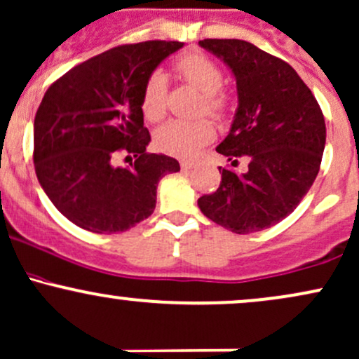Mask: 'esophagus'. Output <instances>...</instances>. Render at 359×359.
<instances>
[{"label": "esophagus", "mask_w": 359, "mask_h": 359, "mask_svg": "<svg viewBox=\"0 0 359 359\" xmlns=\"http://www.w3.org/2000/svg\"><path fill=\"white\" fill-rule=\"evenodd\" d=\"M180 167H182V170H192V168L198 167V161L184 160V161H180Z\"/></svg>", "instance_id": "esophagus-1"}]
</instances>
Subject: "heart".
<instances>
[{
	"label": "heart",
	"instance_id": "heart-1",
	"mask_svg": "<svg viewBox=\"0 0 359 359\" xmlns=\"http://www.w3.org/2000/svg\"><path fill=\"white\" fill-rule=\"evenodd\" d=\"M177 71L189 85L203 93V109L211 116H222L226 107V97L222 93L223 73L212 59L204 54L192 53L179 57ZM167 76L155 71L148 78L143 90V112L149 121H160L167 110ZM215 137V128L208 121H180L165 122L156 131V147L161 151L179 158L194 156L204 144Z\"/></svg>",
	"mask_w": 359,
	"mask_h": 359
}]
</instances>
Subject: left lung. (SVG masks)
<instances>
[{
    "instance_id": "8db88e82",
    "label": "left lung",
    "mask_w": 359,
    "mask_h": 359,
    "mask_svg": "<svg viewBox=\"0 0 359 359\" xmlns=\"http://www.w3.org/2000/svg\"><path fill=\"white\" fill-rule=\"evenodd\" d=\"M204 50L226 65L238 105L216 147L233 167H219L215 194L198 199L204 216L233 233L266 230L285 219L312 187L325 148V121L310 88L288 62L238 39H204Z\"/></svg>"
}]
</instances>
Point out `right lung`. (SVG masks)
Listing matches in <instances>:
<instances>
[{
	"label": "right lung",
	"mask_w": 359,
	"mask_h": 359,
	"mask_svg": "<svg viewBox=\"0 0 359 359\" xmlns=\"http://www.w3.org/2000/svg\"><path fill=\"white\" fill-rule=\"evenodd\" d=\"M182 42L119 46L74 66L49 86L34 121L35 173L62 216L93 233H117L147 219L161 177L179 161L147 153L143 90ZM119 152L135 158L115 165Z\"/></svg>",
	"instance_id": "1"
}]
</instances>
